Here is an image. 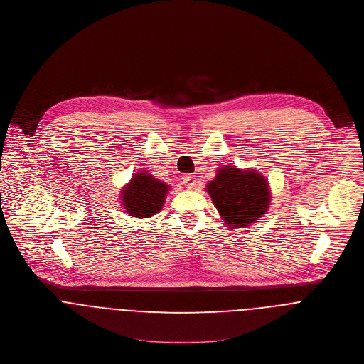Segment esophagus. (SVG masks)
I'll use <instances>...</instances> for the list:
<instances>
[{
	"label": "esophagus",
	"instance_id": "34e87169",
	"mask_svg": "<svg viewBox=\"0 0 364 364\" xmlns=\"http://www.w3.org/2000/svg\"><path fill=\"white\" fill-rule=\"evenodd\" d=\"M183 185L188 188V189H193L195 185H196V178L195 175H185L183 178Z\"/></svg>",
	"mask_w": 364,
	"mask_h": 364
}]
</instances>
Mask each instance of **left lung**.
<instances>
[{"label": "left lung", "instance_id": "left-lung-1", "mask_svg": "<svg viewBox=\"0 0 364 364\" xmlns=\"http://www.w3.org/2000/svg\"><path fill=\"white\" fill-rule=\"evenodd\" d=\"M210 199L227 227L245 228L267 214L270 185L257 169L221 166L206 185Z\"/></svg>", "mask_w": 364, "mask_h": 364}]
</instances>
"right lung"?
I'll list each match as a JSON object with an SVG mask.
<instances>
[{
    "instance_id": "1",
    "label": "right lung",
    "mask_w": 364,
    "mask_h": 364,
    "mask_svg": "<svg viewBox=\"0 0 364 364\" xmlns=\"http://www.w3.org/2000/svg\"><path fill=\"white\" fill-rule=\"evenodd\" d=\"M171 186L141 169L120 189L123 211L134 218H150L161 211Z\"/></svg>"
}]
</instances>
